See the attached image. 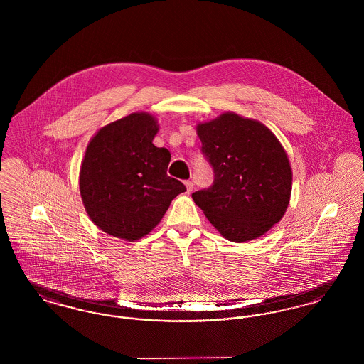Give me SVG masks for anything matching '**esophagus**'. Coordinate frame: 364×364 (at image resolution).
Returning <instances> with one entry per match:
<instances>
[{
  "label": "esophagus",
  "mask_w": 364,
  "mask_h": 364,
  "mask_svg": "<svg viewBox=\"0 0 364 364\" xmlns=\"http://www.w3.org/2000/svg\"><path fill=\"white\" fill-rule=\"evenodd\" d=\"M186 187H187V192L190 193V192H192V191H193V183H192V181H190V180H187V181H186Z\"/></svg>",
  "instance_id": "34e87169"
}]
</instances>
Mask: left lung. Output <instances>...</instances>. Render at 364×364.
I'll list each match as a JSON object with an SVG mask.
<instances>
[{"mask_svg": "<svg viewBox=\"0 0 364 364\" xmlns=\"http://www.w3.org/2000/svg\"><path fill=\"white\" fill-rule=\"evenodd\" d=\"M196 131L214 181L193 192V202L226 240L259 237L289 203L292 171L285 150L267 127L235 113L199 124Z\"/></svg>", "mask_w": 364, "mask_h": 364, "instance_id": "obj_1", "label": "left lung"}]
</instances>
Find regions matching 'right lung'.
Returning a JSON list of instances; mask_svg holds the SVG:
<instances>
[{"mask_svg":"<svg viewBox=\"0 0 364 364\" xmlns=\"http://www.w3.org/2000/svg\"><path fill=\"white\" fill-rule=\"evenodd\" d=\"M156 132L153 116L132 113L101 128L87 146L80 195L91 221L114 237L139 240L187 191L166 173L171 153L153 144Z\"/></svg>","mask_w":364,"mask_h":364,"instance_id":"obj_1","label":"right lung"}]
</instances>
